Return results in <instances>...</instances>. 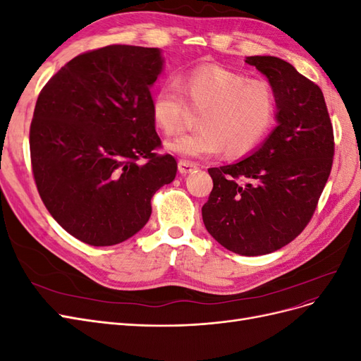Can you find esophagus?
<instances>
[{
  "label": "esophagus",
  "mask_w": 361,
  "mask_h": 361,
  "mask_svg": "<svg viewBox=\"0 0 361 361\" xmlns=\"http://www.w3.org/2000/svg\"><path fill=\"white\" fill-rule=\"evenodd\" d=\"M178 169H179V173L188 174V173H192L195 169H197V164L190 162V161H185V159H180L179 164H178Z\"/></svg>",
  "instance_id": "obj_1"
}]
</instances>
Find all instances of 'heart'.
I'll use <instances>...</instances> for the list:
<instances>
[{
    "label": "heart",
    "mask_w": 361,
    "mask_h": 361,
    "mask_svg": "<svg viewBox=\"0 0 361 361\" xmlns=\"http://www.w3.org/2000/svg\"><path fill=\"white\" fill-rule=\"evenodd\" d=\"M202 111L199 130L167 143V149L185 158H206L221 154L243 158L265 140L277 116V97L262 80L227 68L207 64L185 73L180 85L162 84L152 99V117L164 134L182 129L185 118Z\"/></svg>",
    "instance_id": "b5f03b06"
}]
</instances>
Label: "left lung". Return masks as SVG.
<instances>
[{
	"mask_svg": "<svg viewBox=\"0 0 361 361\" xmlns=\"http://www.w3.org/2000/svg\"><path fill=\"white\" fill-rule=\"evenodd\" d=\"M277 97V122L255 154L209 169L214 188L202 207L206 231L241 256L272 253L312 220L329 180L334 134L322 90L288 61L247 57Z\"/></svg>",
	"mask_w": 361,
	"mask_h": 361,
	"instance_id": "obj_1",
	"label": "left lung"
}]
</instances>
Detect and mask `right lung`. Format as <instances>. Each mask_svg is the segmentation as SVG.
I'll use <instances>...</instances> for the list:
<instances>
[{
	"instance_id": "add662e5",
	"label": "right lung",
	"mask_w": 361,
	"mask_h": 361,
	"mask_svg": "<svg viewBox=\"0 0 361 361\" xmlns=\"http://www.w3.org/2000/svg\"><path fill=\"white\" fill-rule=\"evenodd\" d=\"M158 48L110 45L72 59L40 90L30 126L32 176L64 231L105 247L145 227L154 194L176 178L152 117Z\"/></svg>"
}]
</instances>
